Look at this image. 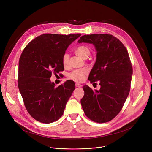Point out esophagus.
Returning <instances> with one entry per match:
<instances>
[{
	"label": "esophagus",
	"mask_w": 152,
	"mask_h": 152,
	"mask_svg": "<svg viewBox=\"0 0 152 152\" xmlns=\"http://www.w3.org/2000/svg\"><path fill=\"white\" fill-rule=\"evenodd\" d=\"M75 85H76V87H78V88H80L81 86H82V85L80 84V83H76Z\"/></svg>",
	"instance_id": "34e87169"
}]
</instances>
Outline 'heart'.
Instances as JSON below:
<instances>
[{"label": "heart", "instance_id": "heart-1", "mask_svg": "<svg viewBox=\"0 0 152 152\" xmlns=\"http://www.w3.org/2000/svg\"><path fill=\"white\" fill-rule=\"evenodd\" d=\"M75 52L76 54H77L79 56L82 57L83 59L87 58L90 53H91V50L90 49L86 46H80L77 47L76 50ZM69 55L68 53H65L62 57V62L63 66L64 67L67 66L69 64ZM88 73V70L83 69L80 70H74L69 75V79L77 82H82L86 75Z\"/></svg>", "mask_w": 152, "mask_h": 152}]
</instances>
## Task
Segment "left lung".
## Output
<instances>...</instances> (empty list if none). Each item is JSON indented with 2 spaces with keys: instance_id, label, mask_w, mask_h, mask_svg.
Returning a JSON list of instances; mask_svg holds the SVG:
<instances>
[{
  "instance_id": "1",
  "label": "left lung",
  "mask_w": 152,
  "mask_h": 152,
  "mask_svg": "<svg viewBox=\"0 0 152 152\" xmlns=\"http://www.w3.org/2000/svg\"><path fill=\"white\" fill-rule=\"evenodd\" d=\"M78 42L91 43L96 47L97 59L88 79L91 83L99 80L100 85L99 91L86 85L83 86L82 109L91 120L108 122L120 112L131 89L132 66L128 52L118 38L110 34L85 35Z\"/></svg>"
}]
</instances>
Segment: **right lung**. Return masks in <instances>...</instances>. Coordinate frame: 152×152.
Returning a JSON list of instances; mask_svg holds the SVG:
<instances>
[{
	"instance_id": "1",
	"label": "right lung",
	"mask_w": 152,
	"mask_h": 152,
	"mask_svg": "<svg viewBox=\"0 0 152 152\" xmlns=\"http://www.w3.org/2000/svg\"><path fill=\"white\" fill-rule=\"evenodd\" d=\"M81 34H45L32 40L23 49L18 62V86L29 114L42 123L61 117L75 89L68 80L58 87L51 82L52 73L63 71L62 57L68 46Z\"/></svg>"
}]
</instances>
